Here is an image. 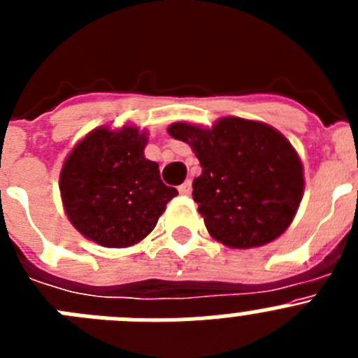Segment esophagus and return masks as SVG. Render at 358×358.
Listing matches in <instances>:
<instances>
[{
    "mask_svg": "<svg viewBox=\"0 0 358 358\" xmlns=\"http://www.w3.org/2000/svg\"><path fill=\"white\" fill-rule=\"evenodd\" d=\"M177 189H179V194H181V195H189V194H192V181L188 179V181L182 182V185L179 186Z\"/></svg>",
    "mask_w": 358,
    "mask_h": 358,
    "instance_id": "esophagus-1",
    "label": "esophagus"
}]
</instances>
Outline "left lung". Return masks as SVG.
<instances>
[{
    "instance_id": "8db88e82",
    "label": "left lung",
    "mask_w": 358,
    "mask_h": 358,
    "mask_svg": "<svg viewBox=\"0 0 358 358\" xmlns=\"http://www.w3.org/2000/svg\"><path fill=\"white\" fill-rule=\"evenodd\" d=\"M169 134L188 143L201 163L194 201L217 242L251 249L285 233L305 189L301 159L285 136L236 116L211 129L176 122Z\"/></svg>"
}]
</instances>
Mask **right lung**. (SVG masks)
Listing matches in <instances>:
<instances>
[{"label":"right lung","mask_w":358,"mask_h":358,"mask_svg":"<svg viewBox=\"0 0 358 358\" xmlns=\"http://www.w3.org/2000/svg\"><path fill=\"white\" fill-rule=\"evenodd\" d=\"M147 131L136 125L91 131L61 170L62 204L73 227L103 248H131L156 227L179 192L161 181L159 164L145 157Z\"/></svg>","instance_id":"right-lung-1"}]
</instances>
